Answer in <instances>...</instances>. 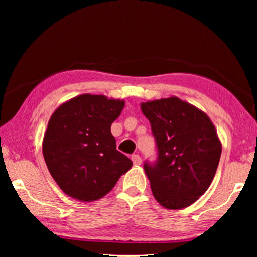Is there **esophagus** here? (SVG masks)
I'll use <instances>...</instances> for the list:
<instances>
[{"label":"esophagus","mask_w":257,"mask_h":257,"mask_svg":"<svg viewBox=\"0 0 257 257\" xmlns=\"http://www.w3.org/2000/svg\"><path fill=\"white\" fill-rule=\"evenodd\" d=\"M131 159L133 161V164L136 165V166H139V165H142V158H140L138 154H133L131 157Z\"/></svg>","instance_id":"1"}]
</instances>
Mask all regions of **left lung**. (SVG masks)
Masks as SVG:
<instances>
[{"instance_id":"1","label":"left lung","mask_w":257,"mask_h":257,"mask_svg":"<svg viewBox=\"0 0 257 257\" xmlns=\"http://www.w3.org/2000/svg\"><path fill=\"white\" fill-rule=\"evenodd\" d=\"M158 149L154 165L145 163L154 199L167 209L194 203L212 184L222 145L205 112L178 97L140 104Z\"/></svg>"}]
</instances>
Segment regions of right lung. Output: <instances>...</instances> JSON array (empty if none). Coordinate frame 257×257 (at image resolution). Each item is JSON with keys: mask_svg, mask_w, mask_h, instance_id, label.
<instances>
[{"mask_svg": "<svg viewBox=\"0 0 257 257\" xmlns=\"http://www.w3.org/2000/svg\"><path fill=\"white\" fill-rule=\"evenodd\" d=\"M124 106V100L84 93L63 103L49 119L43 157L51 177L70 198L99 200L132 167L115 149L111 133Z\"/></svg>", "mask_w": 257, "mask_h": 257, "instance_id": "add662e5", "label": "right lung"}]
</instances>
